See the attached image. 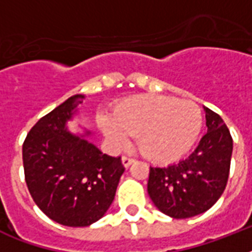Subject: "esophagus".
<instances>
[{"label":"esophagus","instance_id":"obj_1","mask_svg":"<svg viewBox=\"0 0 252 252\" xmlns=\"http://www.w3.org/2000/svg\"><path fill=\"white\" fill-rule=\"evenodd\" d=\"M133 162H134L133 158L126 157V156H124V157H122V163H123V166H124V167H129V166L132 165Z\"/></svg>","mask_w":252,"mask_h":252}]
</instances>
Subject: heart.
Segmentation results:
<instances>
[{
    "label": "heart",
    "instance_id": "obj_1",
    "mask_svg": "<svg viewBox=\"0 0 252 252\" xmlns=\"http://www.w3.org/2000/svg\"><path fill=\"white\" fill-rule=\"evenodd\" d=\"M107 141L116 149L126 148L130 136L150 161L171 163L192 149L203 126L200 107L191 100L166 95H134L124 99L112 115L96 118Z\"/></svg>",
    "mask_w": 252,
    "mask_h": 252
}]
</instances>
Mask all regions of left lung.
I'll return each instance as SVG.
<instances>
[{
    "label": "left lung",
    "mask_w": 252,
    "mask_h": 252,
    "mask_svg": "<svg viewBox=\"0 0 252 252\" xmlns=\"http://www.w3.org/2000/svg\"><path fill=\"white\" fill-rule=\"evenodd\" d=\"M208 130L195 152L179 163L150 167L148 193L172 219L207 212L221 197L230 170L233 138L220 115L204 107Z\"/></svg>",
    "instance_id": "8db88e82"
}]
</instances>
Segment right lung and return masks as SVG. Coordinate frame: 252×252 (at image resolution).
Listing matches in <instances>:
<instances>
[{
    "label": "right lung",
    "instance_id": "add662e5",
    "mask_svg": "<svg viewBox=\"0 0 252 252\" xmlns=\"http://www.w3.org/2000/svg\"><path fill=\"white\" fill-rule=\"evenodd\" d=\"M85 95L77 94L39 120L23 144V167L29 191L40 211L55 222L89 226L106 215L115 199L124 166L120 157L103 154L86 138L74 134L73 120Z\"/></svg>",
    "mask_w": 252,
    "mask_h": 252
}]
</instances>
